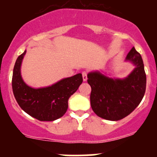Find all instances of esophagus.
Listing matches in <instances>:
<instances>
[{"label":"esophagus","instance_id":"34e87169","mask_svg":"<svg viewBox=\"0 0 157 157\" xmlns=\"http://www.w3.org/2000/svg\"><path fill=\"white\" fill-rule=\"evenodd\" d=\"M82 80H83L84 82H86V80H87L88 77H87V72L86 71H83V72L82 73Z\"/></svg>","mask_w":157,"mask_h":157}]
</instances>
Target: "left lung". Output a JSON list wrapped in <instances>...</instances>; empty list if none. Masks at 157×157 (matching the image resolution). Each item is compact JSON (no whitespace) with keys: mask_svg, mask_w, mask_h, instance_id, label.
I'll use <instances>...</instances> for the list:
<instances>
[{"mask_svg":"<svg viewBox=\"0 0 157 157\" xmlns=\"http://www.w3.org/2000/svg\"><path fill=\"white\" fill-rule=\"evenodd\" d=\"M125 61L135 68L125 78H111L99 71L88 74L91 87V109L98 117L117 121L129 115L142 101L146 89V75L142 57L134 47Z\"/></svg>","mask_w":157,"mask_h":157,"instance_id":"obj_1","label":"left lung"}]
</instances>
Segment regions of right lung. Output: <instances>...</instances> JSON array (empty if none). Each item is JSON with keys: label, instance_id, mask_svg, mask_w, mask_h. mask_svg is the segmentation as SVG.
Returning <instances> with one entry per match:
<instances>
[{"label": "right lung", "instance_id": "obj_1", "mask_svg": "<svg viewBox=\"0 0 157 157\" xmlns=\"http://www.w3.org/2000/svg\"><path fill=\"white\" fill-rule=\"evenodd\" d=\"M26 50L17 57L12 75V90L17 103L25 112L40 121H54L68 109L69 97L82 82V74L66 77L52 86L32 88L24 82L21 68Z\"/></svg>", "mask_w": 157, "mask_h": 157}]
</instances>
